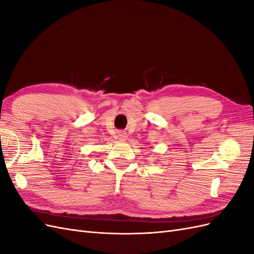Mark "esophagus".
<instances>
[{"label":"esophagus","instance_id":"1","mask_svg":"<svg viewBox=\"0 0 254 254\" xmlns=\"http://www.w3.org/2000/svg\"><path fill=\"white\" fill-rule=\"evenodd\" d=\"M117 137H118L119 140H121V141H125V140H126V137H127V134H126L125 132H122V131H120V132H118Z\"/></svg>","mask_w":254,"mask_h":254}]
</instances>
